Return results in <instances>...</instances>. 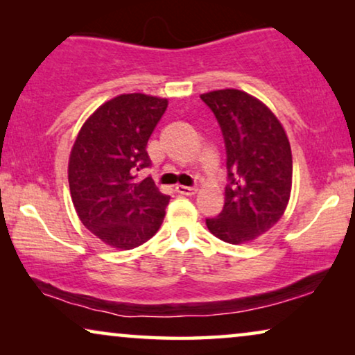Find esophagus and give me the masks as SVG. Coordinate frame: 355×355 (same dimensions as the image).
<instances>
[{
	"label": "esophagus",
	"instance_id": "1",
	"mask_svg": "<svg viewBox=\"0 0 355 355\" xmlns=\"http://www.w3.org/2000/svg\"><path fill=\"white\" fill-rule=\"evenodd\" d=\"M176 192H178V193H181V196H187V197H191V196H196V193H197V189H193V187H186V186H176Z\"/></svg>",
	"mask_w": 355,
	"mask_h": 355
}]
</instances>
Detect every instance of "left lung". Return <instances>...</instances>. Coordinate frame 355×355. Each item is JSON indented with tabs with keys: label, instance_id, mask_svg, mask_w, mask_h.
I'll use <instances>...</instances> for the list:
<instances>
[{
	"label": "left lung",
	"instance_id": "1",
	"mask_svg": "<svg viewBox=\"0 0 355 355\" xmlns=\"http://www.w3.org/2000/svg\"><path fill=\"white\" fill-rule=\"evenodd\" d=\"M200 98L220 124L231 184L225 207L207 227L227 244H247L284 215L293 187V153L279 119L263 101L236 89L213 90Z\"/></svg>",
	"mask_w": 355,
	"mask_h": 355
}]
</instances>
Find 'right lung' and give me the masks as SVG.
<instances>
[{
	"label": "right lung",
	"instance_id": "right-lung-1",
	"mask_svg": "<svg viewBox=\"0 0 355 355\" xmlns=\"http://www.w3.org/2000/svg\"><path fill=\"white\" fill-rule=\"evenodd\" d=\"M168 100L114 96L92 113L71 148L67 179L76 213L103 244L130 250L157 234L169 197L139 171L150 166L147 142Z\"/></svg>",
	"mask_w": 355,
	"mask_h": 355
}]
</instances>
